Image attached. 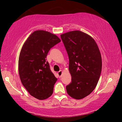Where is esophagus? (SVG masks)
Instances as JSON below:
<instances>
[{
    "instance_id": "esophagus-1",
    "label": "esophagus",
    "mask_w": 122,
    "mask_h": 122,
    "mask_svg": "<svg viewBox=\"0 0 122 122\" xmlns=\"http://www.w3.org/2000/svg\"><path fill=\"white\" fill-rule=\"evenodd\" d=\"M58 71V72H59V71Z\"/></svg>"
}]
</instances>
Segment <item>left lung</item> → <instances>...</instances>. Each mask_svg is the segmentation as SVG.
Segmentation results:
<instances>
[{"label": "left lung", "mask_w": 122, "mask_h": 122, "mask_svg": "<svg viewBox=\"0 0 122 122\" xmlns=\"http://www.w3.org/2000/svg\"><path fill=\"white\" fill-rule=\"evenodd\" d=\"M61 41L56 35L36 30L30 35L21 48L18 61L20 79L26 91L36 99H47L53 94L57 78L46 58L50 49Z\"/></svg>", "instance_id": "obj_1"}]
</instances>
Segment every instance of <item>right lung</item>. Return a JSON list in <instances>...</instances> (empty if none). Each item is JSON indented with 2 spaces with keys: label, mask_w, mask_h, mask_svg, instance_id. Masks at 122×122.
Wrapping results in <instances>:
<instances>
[{
  "label": "right lung",
  "mask_w": 122,
  "mask_h": 122,
  "mask_svg": "<svg viewBox=\"0 0 122 122\" xmlns=\"http://www.w3.org/2000/svg\"><path fill=\"white\" fill-rule=\"evenodd\" d=\"M69 60L71 83L67 93L76 99H83L96 87L102 71V57L92 38L79 30L61 35Z\"/></svg>",
  "instance_id": "add662e5"
}]
</instances>
